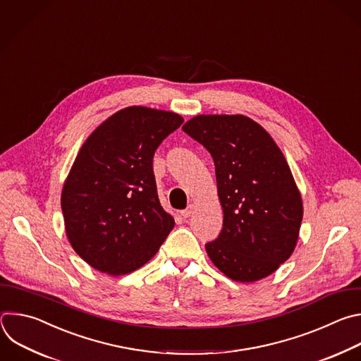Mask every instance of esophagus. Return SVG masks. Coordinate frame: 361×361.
Listing matches in <instances>:
<instances>
[{"instance_id": "obj_1", "label": "esophagus", "mask_w": 361, "mask_h": 361, "mask_svg": "<svg viewBox=\"0 0 361 361\" xmlns=\"http://www.w3.org/2000/svg\"><path fill=\"white\" fill-rule=\"evenodd\" d=\"M193 209H195V207H193V204H189L185 210H180L182 218H185V219H186V218H189V216H192V214H193Z\"/></svg>"}]
</instances>
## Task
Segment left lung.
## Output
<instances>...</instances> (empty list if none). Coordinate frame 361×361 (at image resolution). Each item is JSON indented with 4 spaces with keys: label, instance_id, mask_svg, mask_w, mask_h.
<instances>
[{
    "label": "left lung",
    "instance_id": "8db88e82",
    "mask_svg": "<svg viewBox=\"0 0 361 361\" xmlns=\"http://www.w3.org/2000/svg\"><path fill=\"white\" fill-rule=\"evenodd\" d=\"M182 129L210 152L224 210L219 238L206 243L212 263L235 281L252 283L292 256L303 200L270 133L245 115H197Z\"/></svg>",
    "mask_w": 361,
    "mask_h": 361
}]
</instances>
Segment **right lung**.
<instances>
[{
  "instance_id": "obj_1",
  "label": "right lung",
  "mask_w": 361,
  "mask_h": 361,
  "mask_svg": "<svg viewBox=\"0 0 361 361\" xmlns=\"http://www.w3.org/2000/svg\"><path fill=\"white\" fill-rule=\"evenodd\" d=\"M183 122L179 114L128 106L87 137L63 182L66 238L98 271L122 276L149 262L175 226L157 190L152 159Z\"/></svg>"
}]
</instances>
